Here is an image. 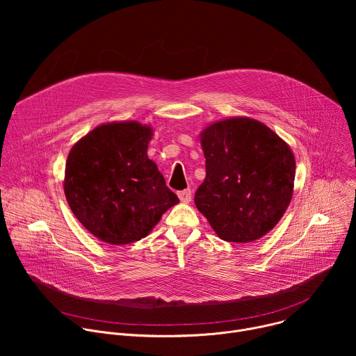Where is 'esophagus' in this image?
I'll return each instance as SVG.
<instances>
[{
	"mask_svg": "<svg viewBox=\"0 0 356 356\" xmlns=\"http://www.w3.org/2000/svg\"><path fill=\"white\" fill-rule=\"evenodd\" d=\"M177 195L180 198V201H183V202H190L191 201V190L190 188L177 191Z\"/></svg>",
	"mask_w": 356,
	"mask_h": 356,
	"instance_id": "esophagus-1",
	"label": "esophagus"
}]
</instances>
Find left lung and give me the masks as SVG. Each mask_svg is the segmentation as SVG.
I'll use <instances>...</instances> for the list:
<instances>
[{
  "label": "left lung",
  "instance_id": "left-lung-1",
  "mask_svg": "<svg viewBox=\"0 0 356 356\" xmlns=\"http://www.w3.org/2000/svg\"><path fill=\"white\" fill-rule=\"evenodd\" d=\"M206 180L194 202L217 235L252 242L269 232L293 194L296 161L290 147L265 124L229 118L201 135Z\"/></svg>",
  "mask_w": 356,
  "mask_h": 356
}]
</instances>
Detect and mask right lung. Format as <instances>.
<instances>
[{"mask_svg":"<svg viewBox=\"0 0 356 356\" xmlns=\"http://www.w3.org/2000/svg\"><path fill=\"white\" fill-rule=\"evenodd\" d=\"M149 127L99 125L70 150L65 194L76 218L98 239L125 245L154 228L179 202L146 149Z\"/></svg>","mask_w":356,"mask_h":356,"instance_id":"add662e5","label":"right lung"}]
</instances>
